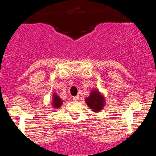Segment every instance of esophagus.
I'll return each instance as SVG.
<instances>
[{"label": "esophagus", "mask_w": 156, "mask_h": 156, "mask_svg": "<svg viewBox=\"0 0 156 156\" xmlns=\"http://www.w3.org/2000/svg\"><path fill=\"white\" fill-rule=\"evenodd\" d=\"M78 100H79V97L78 96H75V97H73V100H75V101H78Z\"/></svg>", "instance_id": "1"}]
</instances>
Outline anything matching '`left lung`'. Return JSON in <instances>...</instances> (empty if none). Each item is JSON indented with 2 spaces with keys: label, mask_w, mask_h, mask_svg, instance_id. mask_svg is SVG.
Returning a JSON list of instances; mask_svg holds the SVG:
<instances>
[{
  "label": "left lung",
  "mask_w": 156,
  "mask_h": 156,
  "mask_svg": "<svg viewBox=\"0 0 156 156\" xmlns=\"http://www.w3.org/2000/svg\"><path fill=\"white\" fill-rule=\"evenodd\" d=\"M87 106L94 112H99L104 108L106 99L104 95L98 89L91 90L90 95L85 98Z\"/></svg>",
  "instance_id": "left-lung-1"
}]
</instances>
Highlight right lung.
Listing matches in <instances>:
<instances>
[{"label": "right lung", "mask_w": 156, "mask_h": 156, "mask_svg": "<svg viewBox=\"0 0 156 156\" xmlns=\"http://www.w3.org/2000/svg\"><path fill=\"white\" fill-rule=\"evenodd\" d=\"M62 99L59 97V96L56 94V93H53V95H52V102H51V106H53V108H59L61 107V106L62 105Z\"/></svg>", "instance_id": "add662e5"}]
</instances>
